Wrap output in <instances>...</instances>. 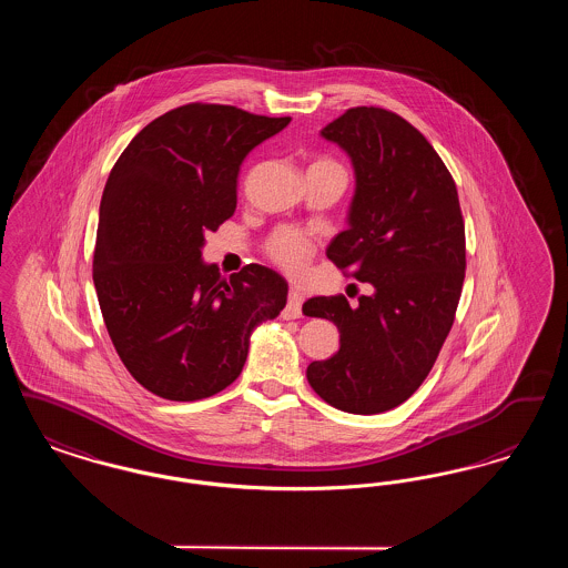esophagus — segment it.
Instances as JSON below:
<instances>
[{
    "label": "esophagus",
    "instance_id": "esophagus-1",
    "mask_svg": "<svg viewBox=\"0 0 568 568\" xmlns=\"http://www.w3.org/2000/svg\"><path fill=\"white\" fill-rule=\"evenodd\" d=\"M302 294L297 290H292L290 296H287V306L283 311V317L285 320H297L302 315Z\"/></svg>",
    "mask_w": 568,
    "mask_h": 568
}]
</instances>
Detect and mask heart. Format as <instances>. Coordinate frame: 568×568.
I'll return each mask as SVG.
<instances>
[{"label": "heart", "instance_id": "b5f03b06", "mask_svg": "<svg viewBox=\"0 0 568 568\" xmlns=\"http://www.w3.org/2000/svg\"><path fill=\"white\" fill-rule=\"evenodd\" d=\"M315 163H334L327 160H320ZM266 253L272 262L290 274H302L306 271L313 253H315V241L300 232L296 227H281L272 234L266 243Z\"/></svg>", "mask_w": 568, "mask_h": 568}]
</instances>
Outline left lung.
Wrapping results in <instances>:
<instances>
[{
  "mask_svg": "<svg viewBox=\"0 0 568 568\" xmlns=\"http://www.w3.org/2000/svg\"><path fill=\"white\" fill-rule=\"evenodd\" d=\"M322 135L352 158L349 227L327 257L375 294L317 296L306 317L341 332V349L306 368L327 405L375 415L403 405L433 371L454 325L466 271L458 190L433 144L400 114L355 106Z\"/></svg>",
  "mask_w": 568,
  "mask_h": 568,
  "instance_id": "obj_1",
  "label": "left lung"
}]
</instances>
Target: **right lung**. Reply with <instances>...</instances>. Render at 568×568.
I'll use <instances>...</instances> for the list:
<instances>
[{
    "mask_svg": "<svg viewBox=\"0 0 568 568\" xmlns=\"http://www.w3.org/2000/svg\"><path fill=\"white\" fill-rule=\"evenodd\" d=\"M290 121L193 102L140 130L110 170L93 283L121 362L160 398L193 403L234 383L253 327L287 302L281 274L248 264L223 278L202 246L236 211L244 158Z\"/></svg>",
    "mask_w": 568,
    "mask_h": 568,
    "instance_id": "right-lung-1",
    "label": "right lung"
}]
</instances>
